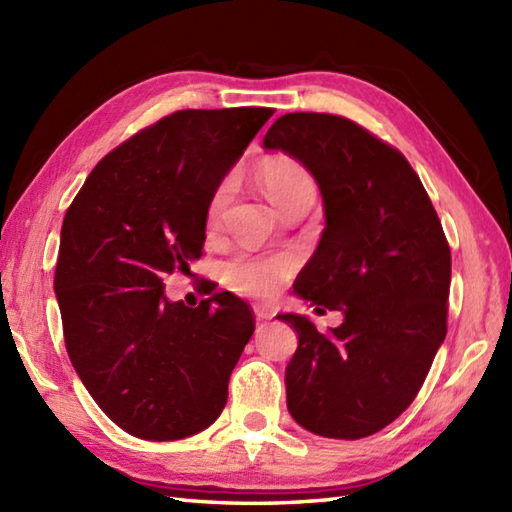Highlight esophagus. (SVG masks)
I'll return each mask as SVG.
<instances>
[{
    "mask_svg": "<svg viewBox=\"0 0 512 512\" xmlns=\"http://www.w3.org/2000/svg\"><path fill=\"white\" fill-rule=\"evenodd\" d=\"M253 310H255V317H257V321L273 319V308H268V306H255Z\"/></svg>",
    "mask_w": 512,
    "mask_h": 512,
    "instance_id": "34e87169",
    "label": "esophagus"
}]
</instances>
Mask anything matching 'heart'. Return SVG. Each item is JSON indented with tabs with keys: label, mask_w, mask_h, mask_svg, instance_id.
<instances>
[{
	"label": "heart",
	"mask_w": 512,
	"mask_h": 512,
	"mask_svg": "<svg viewBox=\"0 0 512 512\" xmlns=\"http://www.w3.org/2000/svg\"><path fill=\"white\" fill-rule=\"evenodd\" d=\"M262 187L268 193L270 202H273L281 211L288 202H292L299 195H314L317 187L310 173L303 169L299 162L292 160H273L259 173ZM228 195H231V182L224 180L220 187L211 195L209 204H206V228H217L222 220V213L226 209ZM295 268V257L292 255H248V253H235L220 264V277L224 284L237 295L266 299L281 288V284L288 279V275Z\"/></svg>",
	"instance_id": "1"
}]
</instances>
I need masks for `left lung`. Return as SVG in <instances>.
<instances>
[{"label":"left lung","instance_id":"1","mask_svg":"<svg viewBox=\"0 0 512 512\" xmlns=\"http://www.w3.org/2000/svg\"><path fill=\"white\" fill-rule=\"evenodd\" d=\"M264 147L299 160L323 198L325 228L295 292L345 317L321 334L303 314H277L299 339L288 411L317 436L367 438L411 405L447 336L449 242L407 158L361 125L284 114Z\"/></svg>","mask_w":512,"mask_h":512}]
</instances>
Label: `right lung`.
Returning <instances> with one entry per match:
<instances>
[{"mask_svg":"<svg viewBox=\"0 0 512 512\" xmlns=\"http://www.w3.org/2000/svg\"><path fill=\"white\" fill-rule=\"evenodd\" d=\"M268 107L180 110L110 151L76 193L54 273L63 336L81 383L118 427L182 440L220 416L255 332L231 292L187 308L162 277L202 257L206 204Z\"/></svg>","mask_w":512,"mask_h":512,"instance_id":"obj_1","label":"right lung"}]
</instances>
